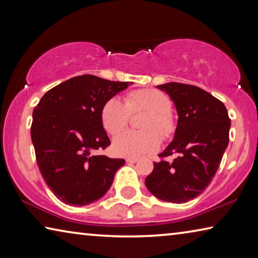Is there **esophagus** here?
Here are the masks:
<instances>
[{"label": "esophagus", "mask_w": 258, "mask_h": 258, "mask_svg": "<svg viewBox=\"0 0 258 258\" xmlns=\"http://www.w3.org/2000/svg\"><path fill=\"white\" fill-rule=\"evenodd\" d=\"M139 159L138 158H134V157H130V158H126V163H131V164H134L137 163Z\"/></svg>", "instance_id": "esophagus-1"}]
</instances>
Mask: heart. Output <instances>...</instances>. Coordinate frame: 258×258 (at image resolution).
Returning <instances> with one entry per match:
<instances>
[{
	"label": "heart",
	"mask_w": 258,
	"mask_h": 258,
	"mask_svg": "<svg viewBox=\"0 0 258 258\" xmlns=\"http://www.w3.org/2000/svg\"><path fill=\"white\" fill-rule=\"evenodd\" d=\"M172 101L164 92L156 89L133 90L119 99L107 100L100 111V119L106 132L118 134L128 125L131 113L146 111L140 120L142 131H126L113 140L116 155L138 157L156 151L160 139L167 140L175 132L176 124L171 113Z\"/></svg>",
	"instance_id": "1"
}]
</instances>
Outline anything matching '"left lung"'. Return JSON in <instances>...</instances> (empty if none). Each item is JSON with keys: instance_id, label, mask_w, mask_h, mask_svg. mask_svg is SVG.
<instances>
[{"instance_id": "left-lung-1", "label": "left lung", "mask_w": 258, "mask_h": 258, "mask_svg": "<svg viewBox=\"0 0 258 258\" xmlns=\"http://www.w3.org/2000/svg\"><path fill=\"white\" fill-rule=\"evenodd\" d=\"M178 113L173 141L146 178V186L164 202L183 204L212 182L229 145L231 120L223 102L198 86L171 82L157 86ZM174 155L173 161L164 158Z\"/></svg>"}]
</instances>
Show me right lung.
Segmentation results:
<instances>
[{
  "mask_svg": "<svg viewBox=\"0 0 258 258\" xmlns=\"http://www.w3.org/2000/svg\"><path fill=\"white\" fill-rule=\"evenodd\" d=\"M131 84L76 76L47 91L34 108L30 135L37 166L60 202L85 206L111 186L125 160L94 155L110 146L100 111Z\"/></svg>",
  "mask_w": 258,
  "mask_h": 258,
  "instance_id": "add662e5",
  "label": "right lung"
}]
</instances>
